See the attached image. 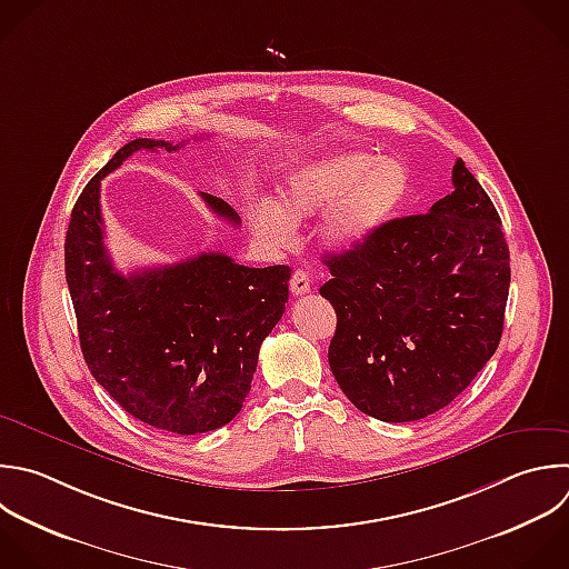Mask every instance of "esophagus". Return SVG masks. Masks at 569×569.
<instances>
[{
  "mask_svg": "<svg viewBox=\"0 0 569 569\" xmlns=\"http://www.w3.org/2000/svg\"><path fill=\"white\" fill-rule=\"evenodd\" d=\"M289 289L293 296H305L311 291V278L305 269H296L293 276H291V282H289Z\"/></svg>",
  "mask_w": 569,
  "mask_h": 569,
  "instance_id": "obj_1",
  "label": "esophagus"
}]
</instances>
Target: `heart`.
Masks as SVG:
<instances>
[{
    "label": "heart",
    "instance_id": "obj_1",
    "mask_svg": "<svg viewBox=\"0 0 569 569\" xmlns=\"http://www.w3.org/2000/svg\"><path fill=\"white\" fill-rule=\"evenodd\" d=\"M411 176L402 160L369 151H342L293 171L280 189V207L260 202L251 211L256 236L271 249H287L296 222L331 209L325 238L349 251L371 240L405 204Z\"/></svg>",
    "mask_w": 569,
    "mask_h": 569
}]
</instances>
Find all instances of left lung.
Returning <instances> with one entry per match:
<instances>
[{
	"mask_svg": "<svg viewBox=\"0 0 569 569\" xmlns=\"http://www.w3.org/2000/svg\"><path fill=\"white\" fill-rule=\"evenodd\" d=\"M429 213L389 220L325 264L338 316L329 367L345 396L385 422L420 420L462 393L493 356L509 293L500 218L462 160Z\"/></svg>",
	"mask_w": 569,
	"mask_h": 569,
	"instance_id": "obj_1",
	"label": "left lung"
}]
</instances>
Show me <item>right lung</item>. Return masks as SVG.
<instances>
[{
    "label": "right lung",
    "mask_w": 569,
    "mask_h": 569,
    "mask_svg": "<svg viewBox=\"0 0 569 569\" xmlns=\"http://www.w3.org/2000/svg\"><path fill=\"white\" fill-rule=\"evenodd\" d=\"M182 144L140 138L124 144L78 198L64 264L80 345L93 378L133 418L171 433L231 422L251 389L262 340L289 300L287 264L253 269L204 251L178 264L120 273L104 244L100 182L136 151ZM204 204L231 224L220 198Z\"/></svg>",
    "instance_id": "obj_1"
}]
</instances>
